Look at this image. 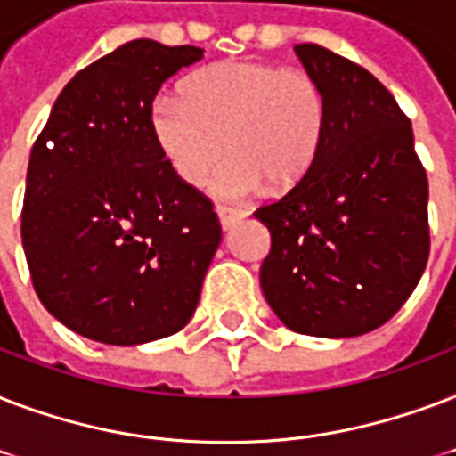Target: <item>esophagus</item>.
Segmentation results:
<instances>
[{
    "instance_id": "1",
    "label": "esophagus",
    "mask_w": 456,
    "mask_h": 456,
    "mask_svg": "<svg viewBox=\"0 0 456 456\" xmlns=\"http://www.w3.org/2000/svg\"><path fill=\"white\" fill-rule=\"evenodd\" d=\"M216 214L221 218V225H224V231L232 228V225L238 224L240 218L247 216L245 209H238V207H225V204H218Z\"/></svg>"
}]
</instances>
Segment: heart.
Returning a JSON list of instances; mask_svg holds the SVG:
<instances>
[{
  "instance_id": "b5f03b06",
  "label": "heart",
  "mask_w": 456,
  "mask_h": 456,
  "mask_svg": "<svg viewBox=\"0 0 456 456\" xmlns=\"http://www.w3.org/2000/svg\"><path fill=\"white\" fill-rule=\"evenodd\" d=\"M326 116V94L312 73L235 59L195 73L185 97H157L150 126L173 173L188 185H200L231 151L211 192L242 200L266 180L276 190L292 188L316 159Z\"/></svg>"
}]
</instances>
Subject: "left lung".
Masks as SVG:
<instances>
[{
    "label": "left lung",
    "mask_w": 456,
    "mask_h": 456,
    "mask_svg": "<svg viewBox=\"0 0 456 456\" xmlns=\"http://www.w3.org/2000/svg\"><path fill=\"white\" fill-rule=\"evenodd\" d=\"M326 94L314 164L254 216L271 232L261 290L285 326L354 338L393 319L428 261V178L380 80L321 45L295 47Z\"/></svg>",
    "instance_id": "obj_1"
}]
</instances>
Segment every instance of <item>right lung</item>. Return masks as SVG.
Wrapping results in <instances>:
<instances>
[{"label": "right lung", "instance_id": "right-lung-1", "mask_svg": "<svg viewBox=\"0 0 456 456\" xmlns=\"http://www.w3.org/2000/svg\"><path fill=\"white\" fill-rule=\"evenodd\" d=\"M202 56L126 42L70 77L35 140L23 252L45 309L83 338L142 345L195 314L221 224L173 173L150 114L159 87Z\"/></svg>", "mask_w": 456, "mask_h": 456}]
</instances>
